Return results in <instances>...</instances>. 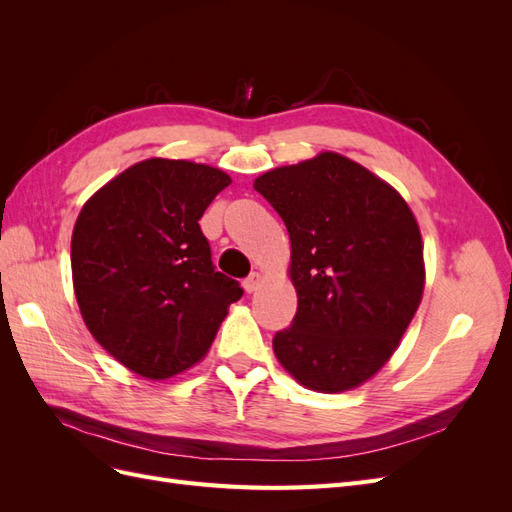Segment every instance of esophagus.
I'll list each match as a JSON object with an SVG mask.
<instances>
[{
	"instance_id": "34e87169",
	"label": "esophagus",
	"mask_w": 512,
	"mask_h": 512,
	"mask_svg": "<svg viewBox=\"0 0 512 512\" xmlns=\"http://www.w3.org/2000/svg\"><path fill=\"white\" fill-rule=\"evenodd\" d=\"M260 286H262V275H260L258 271H254L252 275H247L245 280H243V288H245V292H247V294L256 292Z\"/></svg>"
}]
</instances>
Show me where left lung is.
I'll return each mask as SVG.
<instances>
[{"label": "left lung", "mask_w": 512, "mask_h": 512, "mask_svg": "<svg viewBox=\"0 0 512 512\" xmlns=\"http://www.w3.org/2000/svg\"><path fill=\"white\" fill-rule=\"evenodd\" d=\"M290 235L297 314L277 361L309 391L356 389L389 363L425 290L421 228L391 183L320 151L254 179Z\"/></svg>", "instance_id": "obj_1"}]
</instances>
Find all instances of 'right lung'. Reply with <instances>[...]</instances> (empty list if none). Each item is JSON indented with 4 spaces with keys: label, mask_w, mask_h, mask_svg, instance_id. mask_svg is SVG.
<instances>
[{
    "label": "right lung",
    "mask_w": 512,
    "mask_h": 512,
    "mask_svg": "<svg viewBox=\"0 0 512 512\" xmlns=\"http://www.w3.org/2000/svg\"><path fill=\"white\" fill-rule=\"evenodd\" d=\"M232 179L190 160L136 162L91 196L72 230V286L96 342L166 380L209 352L237 280L213 269L198 220Z\"/></svg>",
    "instance_id": "add662e5"
}]
</instances>
